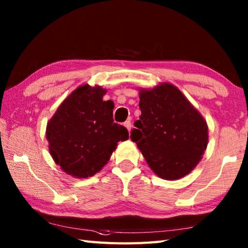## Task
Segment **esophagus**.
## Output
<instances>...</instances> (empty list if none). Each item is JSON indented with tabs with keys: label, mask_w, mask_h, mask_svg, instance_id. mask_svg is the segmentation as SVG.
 Instances as JSON below:
<instances>
[{
	"label": "esophagus",
	"mask_w": 248,
	"mask_h": 248,
	"mask_svg": "<svg viewBox=\"0 0 248 248\" xmlns=\"http://www.w3.org/2000/svg\"><path fill=\"white\" fill-rule=\"evenodd\" d=\"M124 125L125 128L128 129V131H130V130H131V127H132V124H131V121H130V120H127V121H125V123L124 124Z\"/></svg>",
	"instance_id": "esophagus-1"
}]
</instances>
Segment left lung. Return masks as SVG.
I'll list each match as a JSON object with an SVG mask.
<instances>
[{
    "mask_svg": "<svg viewBox=\"0 0 248 248\" xmlns=\"http://www.w3.org/2000/svg\"><path fill=\"white\" fill-rule=\"evenodd\" d=\"M140 120L131 140L157 177L178 180L188 175L208 146V124L186 97L170 83L139 89Z\"/></svg>",
    "mask_w": 248,
    "mask_h": 248,
    "instance_id": "obj_1",
    "label": "left lung"
}]
</instances>
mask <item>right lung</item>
<instances>
[{
    "mask_svg": "<svg viewBox=\"0 0 248 248\" xmlns=\"http://www.w3.org/2000/svg\"><path fill=\"white\" fill-rule=\"evenodd\" d=\"M107 89L88 84L76 88L46 124L52 159L67 175L88 178L102 170L119 140L129 132L113 120V101H103Z\"/></svg>",
    "mask_w": 248,
    "mask_h": 248,
    "instance_id": "1",
    "label": "right lung"
}]
</instances>
